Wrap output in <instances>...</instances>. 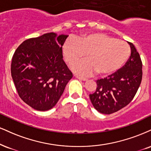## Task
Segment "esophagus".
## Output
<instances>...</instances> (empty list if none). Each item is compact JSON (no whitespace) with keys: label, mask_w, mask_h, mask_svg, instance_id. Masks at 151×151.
<instances>
[{"label":"esophagus","mask_w":151,"mask_h":151,"mask_svg":"<svg viewBox=\"0 0 151 151\" xmlns=\"http://www.w3.org/2000/svg\"><path fill=\"white\" fill-rule=\"evenodd\" d=\"M74 77L76 78H77V79H79V80H81V81H86L87 79L86 77H80V76H78V75H74Z\"/></svg>","instance_id":"esophagus-1"}]
</instances>
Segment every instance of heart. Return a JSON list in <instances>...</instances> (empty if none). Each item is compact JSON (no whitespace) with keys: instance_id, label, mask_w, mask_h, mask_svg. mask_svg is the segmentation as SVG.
<instances>
[{"instance_id":"heart-1","label":"heart","mask_w":151,"mask_h":151,"mask_svg":"<svg viewBox=\"0 0 151 151\" xmlns=\"http://www.w3.org/2000/svg\"><path fill=\"white\" fill-rule=\"evenodd\" d=\"M86 54L87 59L71 65L76 73L90 75L110 74L119 70L130 55V48L124 41L115 39L101 32H94L77 38L69 39L63 46L65 60L72 64Z\"/></svg>"}]
</instances>
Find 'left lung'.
<instances>
[{
  "label": "left lung",
  "instance_id": "left-lung-1",
  "mask_svg": "<svg viewBox=\"0 0 151 151\" xmlns=\"http://www.w3.org/2000/svg\"><path fill=\"white\" fill-rule=\"evenodd\" d=\"M131 55L124 66L115 73L96 81L97 88L89 98L97 111L114 113L127 106L137 93L142 79V62L133 43L128 42Z\"/></svg>",
  "mask_w": 151,
  "mask_h": 151
}]
</instances>
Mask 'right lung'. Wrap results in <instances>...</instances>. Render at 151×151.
<instances>
[{"mask_svg": "<svg viewBox=\"0 0 151 151\" xmlns=\"http://www.w3.org/2000/svg\"><path fill=\"white\" fill-rule=\"evenodd\" d=\"M68 35L54 32L23 41L14 52L11 75L19 97L39 111L56 105L73 75L63 58Z\"/></svg>", "mask_w": 151, "mask_h": 151, "instance_id": "1", "label": "right lung"}]
</instances>
